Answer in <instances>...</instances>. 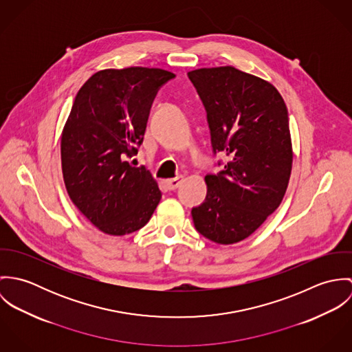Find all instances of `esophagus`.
<instances>
[{
	"label": "esophagus",
	"mask_w": 352,
	"mask_h": 352,
	"mask_svg": "<svg viewBox=\"0 0 352 352\" xmlns=\"http://www.w3.org/2000/svg\"><path fill=\"white\" fill-rule=\"evenodd\" d=\"M183 176H177V177H173V179H168V180H165V184H166V187H168V190H170V191H173V190H176L182 183H183Z\"/></svg>",
	"instance_id": "34e87169"
}]
</instances>
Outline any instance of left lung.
I'll return each instance as SVG.
<instances>
[{
  "label": "left lung",
  "mask_w": 352,
  "mask_h": 352,
  "mask_svg": "<svg viewBox=\"0 0 352 352\" xmlns=\"http://www.w3.org/2000/svg\"><path fill=\"white\" fill-rule=\"evenodd\" d=\"M207 113L212 154H225L206 175L207 195L192 207L195 229L217 244L247 237L280 204L293 151L289 113L270 82L233 66L188 73Z\"/></svg>",
  "instance_id": "1"
}]
</instances>
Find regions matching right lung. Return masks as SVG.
Returning <instances> with one entry per match:
<instances>
[{
    "label": "right lung",
    "mask_w": 352,
    "mask_h": 352,
    "mask_svg": "<svg viewBox=\"0 0 352 352\" xmlns=\"http://www.w3.org/2000/svg\"><path fill=\"white\" fill-rule=\"evenodd\" d=\"M176 76L127 67L95 73L78 91L62 131L60 160L67 194L101 232L124 236L144 228L161 191L137 155L162 85Z\"/></svg>",
    "instance_id": "obj_1"
}]
</instances>
